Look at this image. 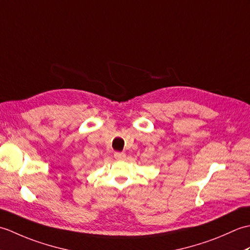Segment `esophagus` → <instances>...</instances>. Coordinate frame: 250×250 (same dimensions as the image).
Masks as SVG:
<instances>
[{"instance_id": "obj_1", "label": "esophagus", "mask_w": 250, "mask_h": 250, "mask_svg": "<svg viewBox=\"0 0 250 250\" xmlns=\"http://www.w3.org/2000/svg\"><path fill=\"white\" fill-rule=\"evenodd\" d=\"M114 157H115L116 160H125V152L117 151V152L114 153Z\"/></svg>"}]
</instances>
